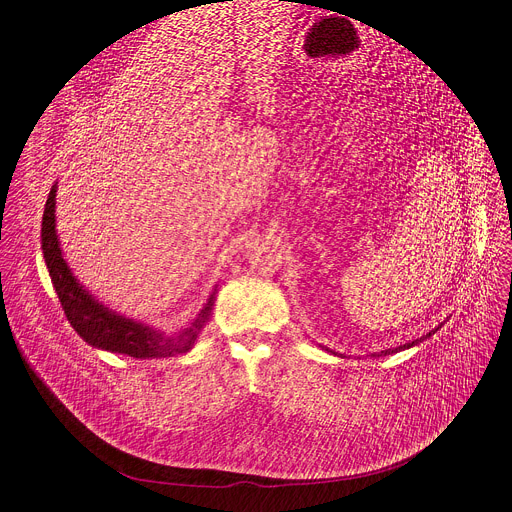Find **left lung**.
Segmentation results:
<instances>
[{"mask_svg": "<svg viewBox=\"0 0 512 512\" xmlns=\"http://www.w3.org/2000/svg\"><path fill=\"white\" fill-rule=\"evenodd\" d=\"M434 332H436V330H434ZM434 332H429V334H425V336H421V338H417V340H413V342H407V344H402V346H396V348H388V351H382V353H375L373 357H386V355H392V353H400V351H405V348H411V346H415V344L423 342L425 338H429V336H432Z\"/></svg>", "mask_w": 512, "mask_h": 512, "instance_id": "1", "label": "left lung"}]
</instances>
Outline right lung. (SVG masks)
<instances>
[{"label": "right lung", "mask_w": 512, "mask_h": 512, "mask_svg": "<svg viewBox=\"0 0 512 512\" xmlns=\"http://www.w3.org/2000/svg\"><path fill=\"white\" fill-rule=\"evenodd\" d=\"M56 193L58 184H53L43 211L41 249L51 284L56 288L64 313L76 334L87 344L101 348V351L120 353L134 359L176 357L191 351L201 330L211 317L215 303V288L211 290L209 299L195 315V319H191V324L172 334L147 326L143 321L124 317L112 311L110 307H105L76 280L70 265L62 255L60 238L56 230Z\"/></svg>", "instance_id": "1"}]
</instances>
